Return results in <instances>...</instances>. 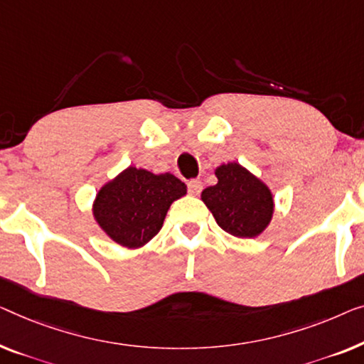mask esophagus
<instances>
[{"label":"esophagus","instance_id":"34e87169","mask_svg":"<svg viewBox=\"0 0 364 364\" xmlns=\"http://www.w3.org/2000/svg\"><path fill=\"white\" fill-rule=\"evenodd\" d=\"M203 188V183L197 181V178H192V181H188V191H191L192 195H198L200 192H202Z\"/></svg>","mask_w":364,"mask_h":364}]
</instances>
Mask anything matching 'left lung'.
Returning <instances> with one entry per match:
<instances>
[{
  "instance_id": "8db88e82",
  "label": "left lung",
  "mask_w": 364,
  "mask_h": 364,
  "mask_svg": "<svg viewBox=\"0 0 364 364\" xmlns=\"http://www.w3.org/2000/svg\"><path fill=\"white\" fill-rule=\"evenodd\" d=\"M218 182L202 192V202L218 226L236 238H256L269 226L274 195L259 177L240 162H226L215 169Z\"/></svg>"
}]
</instances>
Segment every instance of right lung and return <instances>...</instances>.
Segmentation results:
<instances>
[{"mask_svg":"<svg viewBox=\"0 0 364 364\" xmlns=\"http://www.w3.org/2000/svg\"><path fill=\"white\" fill-rule=\"evenodd\" d=\"M186 193V183L171 172L129 166L100 187L92 215L109 240L139 250L159 233L171 205Z\"/></svg>","mask_w":364,"mask_h":364,"instance_id":"add662e5","label":"right lung"}]
</instances>
